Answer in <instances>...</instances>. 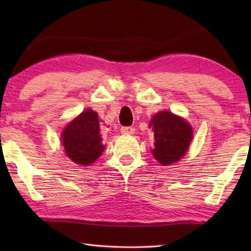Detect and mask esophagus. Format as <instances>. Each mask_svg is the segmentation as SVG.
<instances>
[{
    "mask_svg": "<svg viewBox=\"0 0 251 251\" xmlns=\"http://www.w3.org/2000/svg\"><path fill=\"white\" fill-rule=\"evenodd\" d=\"M134 131H135V128H134V127H130V126H123L121 128L122 134L131 135V134H134Z\"/></svg>",
    "mask_w": 251,
    "mask_h": 251,
    "instance_id": "34e87169",
    "label": "esophagus"
}]
</instances>
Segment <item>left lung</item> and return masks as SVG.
<instances>
[{
  "label": "left lung",
  "instance_id": "obj_1",
  "mask_svg": "<svg viewBox=\"0 0 251 251\" xmlns=\"http://www.w3.org/2000/svg\"><path fill=\"white\" fill-rule=\"evenodd\" d=\"M155 148L152 155L161 165H171L186 154L193 138V130L181 117L163 110L151 118Z\"/></svg>",
  "mask_w": 251,
  "mask_h": 251
}]
</instances>
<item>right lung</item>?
Returning a JSON list of instances; mask_svg holds the SVG:
<instances>
[{"label": "right lung", "mask_w": 251, "mask_h": 251, "mask_svg": "<svg viewBox=\"0 0 251 251\" xmlns=\"http://www.w3.org/2000/svg\"><path fill=\"white\" fill-rule=\"evenodd\" d=\"M99 115L86 109L65 127L62 143L66 155L78 165L88 166L99 158L104 151L100 133Z\"/></svg>", "instance_id": "add662e5"}]
</instances>
